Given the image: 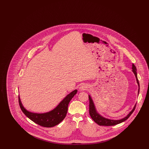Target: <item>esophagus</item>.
<instances>
[{"instance_id": "1", "label": "esophagus", "mask_w": 149, "mask_h": 149, "mask_svg": "<svg viewBox=\"0 0 149 149\" xmlns=\"http://www.w3.org/2000/svg\"><path fill=\"white\" fill-rule=\"evenodd\" d=\"M88 88V86L85 84H83V85H81L79 88V90H80L81 91H84L85 90H86Z\"/></svg>"}]
</instances>
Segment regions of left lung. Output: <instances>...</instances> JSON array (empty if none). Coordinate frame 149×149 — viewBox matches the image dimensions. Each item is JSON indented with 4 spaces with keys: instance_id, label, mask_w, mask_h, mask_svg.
I'll list each match as a JSON object with an SVG mask.
<instances>
[{
    "instance_id": "left-lung-1",
    "label": "left lung",
    "mask_w": 149,
    "mask_h": 149,
    "mask_svg": "<svg viewBox=\"0 0 149 149\" xmlns=\"http://www.w3.org/2000/svg\"><path fill=\"white\" fill-rule=\"evenodd\" d=\"M132 71L135 74V77L136 79V81H137V83L138 86H139V89H138V95H139V93L140 92V84H139V82L137 75V72H136L137 70H136V68L134 64H132ZM89 114H90V116L94 121L100 126H114V125H116L117 124H119V123H120L127 120L128 118L130 117V116L131 115V114L132 113L134 112V111H135L136 106V103L135 106L134 107L132 111H130V113L128 114L126 117H125L124 118L120 119V120H111V119L107 118L106 117L100 115L97 112V109H96L95 104H94V103L90 95H89Z\"/></svg>"
}]
</instances>
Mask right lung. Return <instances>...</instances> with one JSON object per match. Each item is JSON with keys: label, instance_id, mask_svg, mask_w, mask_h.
<instances>
[{"label": "right lung", "instance_id": "1", "mask_svg": "<svg viewBox=\"0 0 149 149\" xmlns=\"http://www.w3.org/2000/svg\"><path fill=\"white\" fill-rule=\"evenodd\" d=\"M77 92V89L71 92L54 109L46 113H33L27 110L23 106L19 95V104L22 112L31 120L43 127H52L59 124L65 118L68 112L69 103Z\"/></svg>", "mask_w": 149, "mask_h": 149}]
</instances>
